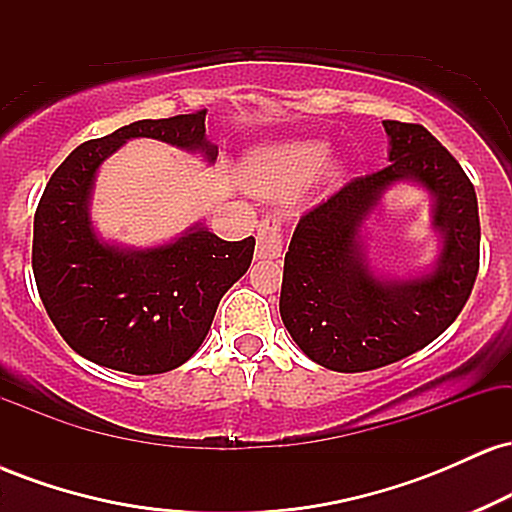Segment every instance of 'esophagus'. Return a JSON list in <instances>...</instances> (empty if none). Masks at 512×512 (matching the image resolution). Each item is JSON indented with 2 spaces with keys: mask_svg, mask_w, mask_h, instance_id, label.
I'll return each instance as SVG.
<instances>
[{
  "mask_svg": "<svg viewBox=\"0 0 512 512\" xmlns=\"http://www.w3.org/2000/svg\"><path fill=\"white\" fill-rule=\"evenodd\" d=\"M284 250V231L281 219L276 214H267L257 226V257L262 260H276Z\"/></svg>",
  "mask_w": 512,
  "mask_h": 512,
  "instance_id": "esophagus-1",
  "label": "esophagus"
}]
</instances>
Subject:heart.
I'll return each instance as SVG.
<instances>
[{
    "label": "heart",
    "mask_w": 512,
    "mask_h": 512,
    "mask_svg": "<svg viewBox=\"0 0 512 512\" xmlns=\"http://www.w3.org/2000/svg\"><path fill=\"white\" fill-rule=\"evenodd\" d=\"M332 146L325 139L264 146L245 158L243 175L250 190L264 197H291L313 182L327 166Z\"/></svg>",
    "instance_id": "heart-1"
}]
</instances>
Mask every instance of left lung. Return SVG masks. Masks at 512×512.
Listing matches in <instances>:
<instances>
[{"label":"left lung","instance_id":"left-lung-1","mask_svg":"<svg viewBox=\"0 0 512 512\" xmlns=\"http://www.w3.org/2000/svg\"><path fill=\"white\" fill-rule=\"evenodd\" d=\"M390 166L346 182L305 211L284 260L279 310L308 358L363 373L424 349L462 313L479 272L477 192L426 127L385 120ZM411 179L434 197L444 248L431 275L383 280L367 267L360 223L390 184Z\"/></svg>","mask_w":512,"mask_h":512}]
</instances>
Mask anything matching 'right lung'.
<instances>
[{
    "mask_svg": "<svg viewBox=\"0 0 512 512\" xmlns=\"http://www.w3.org/2000/svg\"><path fill=\"white\" fill-rule=\"evenodd\" d=\"M207 110L139 120L76 146L40 197L33 221V274L52 325L79 356L132 375L182 366L207 337L223 293L248 272L255 238L228 243L192 226L173 243L132 250L96 236L88 216L96 170L127 139L151 137L199 151Z\"/></svg>",
    "mask_w": 512,
    "mask_h": 512,
    "instance_id": "obj_1",
    "label": "right lung"
}]
</instances>
